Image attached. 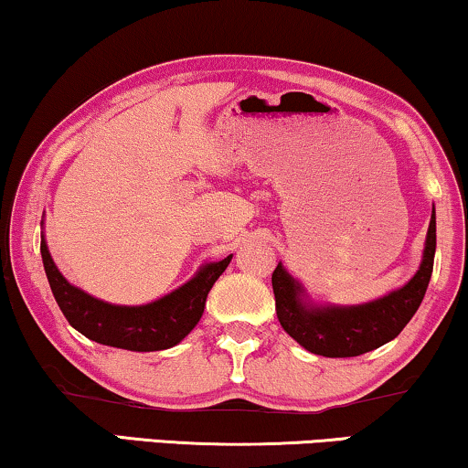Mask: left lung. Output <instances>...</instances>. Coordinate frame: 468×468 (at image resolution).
<instances>
[{
    "instance_id": "left-lung-1",
    "label": "left lung",
    "mask_w": 468,
    "mask_h": 468,
    "mask_svg": "<svg viewBox=\"0 0 468 468\" xmlns=\"http://www.w3.org/2000/svg\"><path fill=\"white\" fill-rule=\"evenodd\" d=\"M434 248L437 218L432 207L418 273L403 288L388 292L386 297L347 307L309 303L303 286L278 262L271 284L282 328L307 352L328 358L360 356L388 344L403 331L424 299L432 273Z\"/></svg>"
}]
</instances>
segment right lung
Masks as SVG:
<instances>
[{
  "label": "right lung",
  "mask_w": 468,
  "mask_h": 468,
  "mask_svg": "<svg viewBox=\"0 0 468 468\" xmlns=\"http://www.w3.org/2000/svg\"><path fill=\"white\" fill-rule=\"evenodd\" d=\"M39 252L50 291L69 324L90 341L131 352H156L180 344L201 320L207 292L233 259V254H229L218 262H207L186 284L146 305H112L63 278L44 235Z\"/></svg>",
  "instance_id": "obj_1"
}]
</instances>
